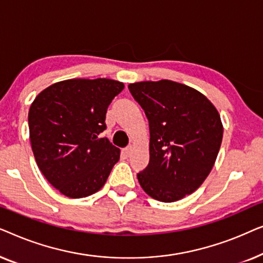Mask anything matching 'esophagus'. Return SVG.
<instances>
[{
	"instance_id": "1",
	"label": "esophagus",
	"mask_w": 263,
	"mask_h": 263,
	"mask_svg": "<svg viewBox=\"0 0 263 263\" xmlns=\"http://www.w3.org/2000/svg\"><path fill=\"white\" fill-rule=\"evenodd\" d=\"M133 152V145H129L127 148H125V153H127V156H130Z\"/></svg>"
}]
</instances>
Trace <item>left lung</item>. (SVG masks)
<instances>
[{
  "mask_svg": "<svg viewBox=\"0 0 263 263\" xmlns=\"http://www.w3.org/2000/svg\"><path fill=\"white\" fill-rule=\"evenodd\" d=\"M128 88L149 124V163L138 174L140 185L161 202L181 200L213 167L222 140L220 115L202 93L171 80Z\"/></svg>",
  "mask_w": 263,
  "mask_h": 263,
  "instance_id": "left-lung-1",
  "label": "left lung"
}]
</instances>
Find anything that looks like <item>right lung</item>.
<instances>
[{
	"label": "right lung",
	"instance_id": "obj_1",
	"mask_svg": "<svg viewBox=\"0 0 263 263\" xmlns=\"http://www.w3.org/2000/svg\"><path fill=\"white\" fill-rule=\"evenodd\" d=\"M123 88L111 79H71L49 86L32 103L28 128L35 161L63 195L97 193L120 160V148L99 135L106 129L107 107Z\"/></svg>",
	"mask_w": 263,
	"mask_h": 263
}]
</instances>
